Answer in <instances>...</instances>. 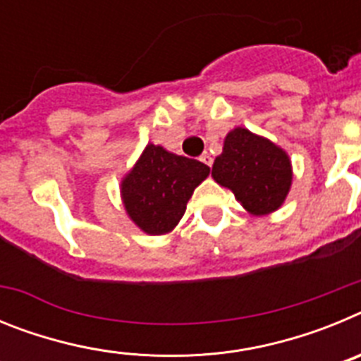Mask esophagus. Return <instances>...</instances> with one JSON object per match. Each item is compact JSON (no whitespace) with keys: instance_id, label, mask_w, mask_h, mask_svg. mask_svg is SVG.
Here are the masks:
<instances>
[{"instance_id":"1","label":"esophagus","mask_w":361,"mask_h":361,"mask_svg":"<svg viewBox=\"0 0 361 361\" xmlns=\"http://www.w3.org/2000/svg\"><path fill=\"white\" fill-rule=\"evenodd\" d=\"M200 161H202L204 164H206V166H209V168H212V164H213V157H212V155H209L208 152H204L202 155H200Z\"/></svg>"}]
</instances>
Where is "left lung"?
I'll use <instances>...</instances> for the list:
<instances>
[{
	"label": "left lung",
	"instance_id": "1",
	"mask_svg": "<svg viewBox=\"0 0 361 361\" xmlns=\"http://www.w3.org/2000/svg\"><path fill=\"white\" fill-rule=\"evenodd\" d=\"M213 178L235 193L253 215H266L282 206L291 188V162L282 148L235 128L224 141V152L215 159Z\"/></svg>",
	"mask_w": 361,
	"mask_h": 361
}]
</instances>
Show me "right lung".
<instances>
[{"instance_id": "1", "label": "right lung", "mask_w": 361, "mask_h": 361, "mask_svg": "<svg viewBox=\"0 0 361 361\" xmlns=\"http://www.w3.org/2000/svg\"><path fill=\"white\" fill-rule=\"evenodd\" d=\"M208 175L209 168L200 161L148 145L123 180L126 213L142 231L164 235L183 219L193 190Z\"/></svg>"}]
</instances>
